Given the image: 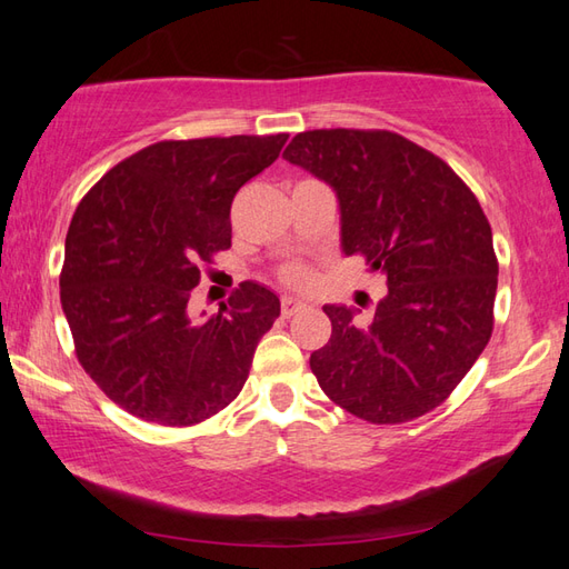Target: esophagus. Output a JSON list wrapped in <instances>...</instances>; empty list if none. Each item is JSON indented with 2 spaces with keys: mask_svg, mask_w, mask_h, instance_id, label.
<instances>
[{
  "mask_svg": "<svg viewBox=\"0 0 569 569\" xmlns=\"http://www.w3.org/2000/svg\"><path fill=\"white\" fill-rule=\"evenodd\" d=\"M306 308V303L303 300H298V298H291V296H286V298H281V312H283V318H291V316H296L298 310H303Z\"/></svg>",
  "mask_w": 569,
  "mask_h": 569,
  "instance_id": "34e87169",
  "label": "esophagus"
}]
</instances>
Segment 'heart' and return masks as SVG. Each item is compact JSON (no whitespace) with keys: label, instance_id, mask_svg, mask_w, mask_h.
<instances>
[{"label":"heart","instance_id":"heart-1","mask_svg":"<svg viewBox=\"0 0 569 569\" xmlns=\"http://www.w3.org/2000/svg\"><path fill=\"white\" fill-rule=\"evenodd\" d=\"M278 278L288 288H308L312 283V271L303 261H288L278 269Z\"/></svg>","mask_w":569,"mask_h":569}]
</instances>
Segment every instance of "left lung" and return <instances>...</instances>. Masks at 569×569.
Returning a JSON list of instances; mask_svg holds the SVG:
<instances>
[{"label":"left lung","mask_w":569,"mask_h":569,"mask_svg":"<svg viewBox=\"0 0 569 569\" xmlns=\"http://www.w3.org/2000/svg\"><path fill=\"white\" fill-rule=\"evenodd\" d=\"M283 159L330 183L342 251L386 278L371 322L325 306L330 342L310 369L330 401L396 426L445 403L493 330L499 261L469 186L440 156L386 129H312Z\"/></svg>","instance_id":"obj_1"}]
</instances>
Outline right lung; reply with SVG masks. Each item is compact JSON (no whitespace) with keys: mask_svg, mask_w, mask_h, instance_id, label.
Listing matches in <instances>:
<instances>
[{"mask_svg":"<svg viewBox=\"0 0 569 569\" xmlns=\"http://www.w3.org/2000/svg\"><path fill=\"white\" fill-rule=\"evenodd\" d=\"M288 134L159 141L110 168L72 214L60 306L76 357L127 413L188 428L220 413L281 316L244 281L210 320H190L192 288L232 247L237 190L269 168Z\"/></svg>","mask_w":569,"mask_h":569,"instance_id":"obj_1","label":"right lung"}]
</instances>
